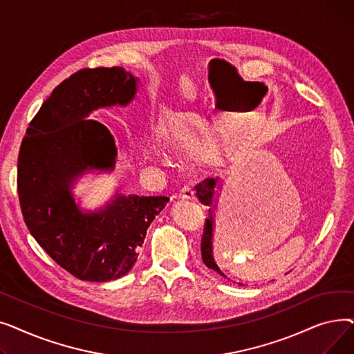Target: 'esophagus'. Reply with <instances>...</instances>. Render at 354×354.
<instances>
[{"label": "esophagus", "mask_w": 354, "mask_h": 354, "mask_svg": "<svg viewBox=\"0 0 354 354\" xmlns=\"http://www.w3.org/2000/svg\"><path fill=\"white\" fill-rule=\"evenodd\" d=\"M179 198L185 199V201H191V199L195 198V191L191 187H183L179 191Z\"/></svg>", "instance_id": "34e87169"}]
</instances>
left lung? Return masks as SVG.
Returning a JSON list of instances; mask_svg holds the SVG:
<instances>
[{"label": "left lung", "mask_w": 354, "mask_h": 354, "mask_svg": "<svg viewBox=\"0 0 354 354\" xmlns=\"http://www.w3.org/2000/svg\"><path fill=\"white\" fill-rule=\"evenodd\" d=\"M215 188H216V180L215 179H205L203 182L198 183L195 189H196V196L198 199L207 207H212V203L215 201ZM212 238H214V211L209 208V218L205 219V228H203V235H202V243H201V254H202V261L205 263V266L218 274L224 275L216 266L214 255H212ZM225 277V275H224ZM243 286V284H239Z\"/></svg>", "instance_id": "8db88e82"}]
</instances>
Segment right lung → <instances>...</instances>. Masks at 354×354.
Listing matches in <instances>:
<instances>
[{
  "label": "right lung",
  "mask_w": 354,
  "mask_h": 354,
  "mask_svg": "<svg viewBox=\"0 0 354 354\" xmlns=\"http://www.w3.org/2000/svg\"><path fill=\"white\" fill-rule=\"evenodd\" d=\"M138 79L123 67L79 70L53 90L27 129L18 155L17 189L24 222L40 247L79 280L104 283L135 266L146 231L167 196L116 194L103 209L83 212L74 180L113 171L115 139L93 110L126 106Z\"/></svg>",
  "instance_id": "add662e5"
}]
</instances>
